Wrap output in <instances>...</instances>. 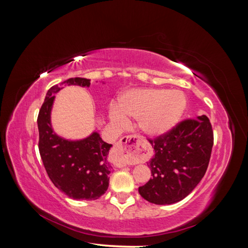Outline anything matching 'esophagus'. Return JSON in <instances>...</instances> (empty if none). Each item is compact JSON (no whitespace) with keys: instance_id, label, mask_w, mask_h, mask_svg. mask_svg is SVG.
<instances>
[{"instance_id":"esophagus-1","label":"esophagus","mask_w":248,"mask_h":248,"mask_svg":"<svg viewBox=\"0 0 248 248\" xmlns=\"http://www.w3.org/2000/svg\"><path fill=\"white\" fill-rule=\"evenodd\" d=\"M139 148L140 139L137 136L124 137L120 140L114 149V157L119 166L124 167L136 161Z\"/></svg>"}]
</instances>
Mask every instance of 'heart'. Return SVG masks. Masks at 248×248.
<instances>
[{"mask_svg": "<svg viewBox=\"0 0 248 248\" xmlns=\"http://www.w3.org/2000/svg\"><path fill=\"white\" fill-rule=\"evenodd\" d=\"M184 95L176 90L133 89L120 96L118 108L109 117L125 125V117L139 120V127L147 137L157 138L168 132L181 118L185 109Z\"/></svg>", "mask_w": 248, "mask_h": 248, "instance_id": "heart-1", "label": "heart"}]
</instances>
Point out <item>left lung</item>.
I'll list each match as a JSON object with an SVG mask.
<instances>
[{
	"mask_svg": "<svg viewBox=\"0 0 248 248\" xmlns=\"http://www.w3.org/2000/svg\"><path fill=\"white\" fill-rule=\"evenodd\" d=\"M154 155L147 162L152 178L139 192L156 205L182 201L204 177L213 147V130L207 116L186 119L153 140Z\"/></svg>",
	"mask_w": 248,
	"mask_h": 248,
	"instance_id": "obj_1",
	"label": "left lung"
}]
</instances>
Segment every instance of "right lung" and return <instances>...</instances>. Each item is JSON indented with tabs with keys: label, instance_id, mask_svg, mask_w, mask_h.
<instances>
[{
	"label": "right lung",
	"instance_id": "1",
	"mask_svg": "<svg viewBox=\"0 0 248 248\" xmlns=\"http://www.w3.org/2000/svg\"><path fill=\"white\" fill-rule=\"evenodd\" d=\"M70 85L90 87V79L69 78L48 90L37 119L39 153L49 179L59 190L73 200L94 201L108 188L112 168L108 155L111 145L103 141L96 131L86 139L70 140L59 137L52 129L50 112L55 94L63 86Z\"/></svg>",
	"mask_w": 248,
	"mask_h": 248
}]
</instances>
